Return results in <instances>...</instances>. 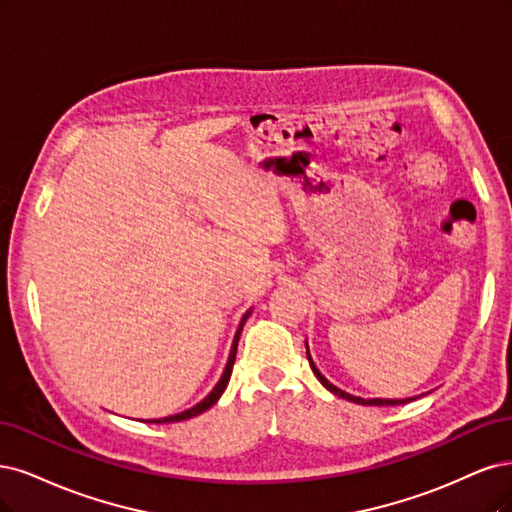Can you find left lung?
Returning <instances> with one entry per match:
<instances>
[{"label":"left lung","mask_w":512,"mask_h":512,"mask_svg":"<svg viewBox=\"0 0 512 512\" xmlns=\"http://www.w3.org/2000/svg\"><path fill=\"white\" fill-rule=\"evenodd\" d=\"M306 349H308V344H306ZM306 355H308V361H310V368H312V372H315V376L319 378L321 381V385L325 387V389H329L332 391L334 395H338V398H342V400H349V402H355V404H364V406H398V404H406V402H410V400H415V398H406V400H381V398H374V400H364V398H357V395H351V393H346V391H342V389H338L336 385H332L327 381V378L317 370V366H315V361H312V357H310V353L306 351Z\"/></svg>","instance_id":"1"}]
</instances>
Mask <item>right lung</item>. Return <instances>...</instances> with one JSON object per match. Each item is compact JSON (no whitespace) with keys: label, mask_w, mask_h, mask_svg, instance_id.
Returning <instances> with one entry per match:
<instances>
[{"label":"right lung","mask_w":512,"mask_h":512,"mask_svg":"<svg viewBox=\"0 0 512 512\" xmlns=\"http://www.w3.org/2000/svg\"><path fill=\"white\" fill-rule=\"evenodd\" d=\"M249 315H251V310L246 312V315H244V317H242V321H240V325H238V332H236V336H234L232 351H229V359H227V366H225V370H223L221 381H219L217 385H214V389L206 395V398H204L200 404H195L193 408H189V410H185V412H178V415L163 417V419H153V421H148V423H176V421H185V419H191V417L202 415V412H204V410H208L212 404H217V400L221 398L223 391H225V387H227V383H229V376H232L234 361H236V351H238V340H240V334H242L244 321L249 319Z\"/></svg>","instance_id":"1"}]
</instances>
